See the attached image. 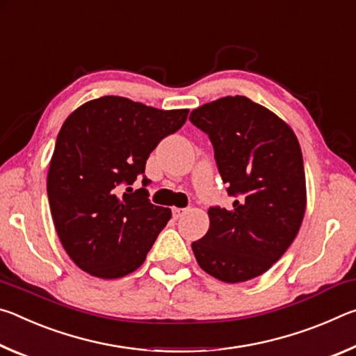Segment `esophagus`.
I'll list each match as a JSON object with an SVG mask.
<instances>
[{"instance_id": "34e87169", "label": "esophagus", "mask_w": 356, "mask_h": 356, "mask_svg": "<svg viewBox=\"0 0 356 356\" xmlns=\"http://www.w3.org/2000/svg\"><path fill=\"white\" fill-rule=\"evenodd\" d=\"M186 213V209H179V207H174L172 209V218L174 220H179L182 218V216Z\"/></svg>"}]
</instances>
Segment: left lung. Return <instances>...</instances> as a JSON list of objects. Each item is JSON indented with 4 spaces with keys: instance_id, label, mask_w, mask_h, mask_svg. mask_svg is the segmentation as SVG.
<instances>
[{
    "instance_id": "8db88e82",
    "label": "left lung",
    "mask_w": 356,
    "mask_h": 356,
    "mask_svg": "<svg viewBox=\"0 0 356 356\" xmlns=\"http://www.w3.org/2000/svg\"><path fill=\"white\" fill-rule=\"evenodd\" d=\"M209 135L231 209L210 207L206 236L191 243L200 267L225 282L262 275L297 237L306 209L303 155L292 129L248 97L218 99L190 114Z\"/></svg>"
}]
</instances>
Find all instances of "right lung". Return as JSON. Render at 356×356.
<instances>
[{
	"label": "right lung",
	"instance_id": "1",
	"mask_svg": "<svg viewBox=\"0 0 356 356\" xmlns=\"http://www.w3.org/2000/svg\"><path fill=\"white\" fill-rule=\"evenodd\" d=\"M188 110H156L118 95L81 105L56 138L47 193L64 250L83 272L116 280L140 267L171 210L154 206L146 161ZM143 188L134 191L136 177ZM126 190H123V186Z\"/></svg>",
	"mask_w": 356,
	"mask_h": 356
}]
</instances>
